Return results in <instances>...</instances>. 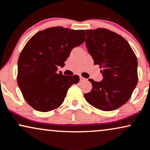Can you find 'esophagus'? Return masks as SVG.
<instances>
[{
  "label": "esophagus",
  "mask_w": 150,
  "mask_h": 150,
  "mask_svg": "<svg viewBox=\"0 0 150 150\" xmlns=\"http://www.w3.org/2000/svg\"><path fill=\"white\" fill-rule=\"evenodd\" d=\"M86 79L83 78V77H82V76L80 77V81H86Z\"/></svg>",
  "instance_id": "34e87169"
}]
</instances>
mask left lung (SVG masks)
<instances>
[{
	"mask_svg": "<svg viewBox=\"0 0 150 150\" xmlns=\"http://www.w3.org/2000/svg\"><path fill=\"white\" fill-rule=\"evenodd\" d=\"M86 44L98 64L103 81L93 79L91 92L84 94L86 101L98 110L113 111L127 103L138 83V60L127 40L109 29L86 30Z\"/></svg>",
	"mask_w": 150,
	"mask_h": 150,
	"instance_id": "1",
	"label": "left lung"
}]
</instances>
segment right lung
I'll return each mask as SVG.
<instances>
[{"label":"right lung","instance_id":"right-lung-1","mask_svg":"<svg viewBox=\"0 0 150 150\" xmlns=\"http://www.w3.org/2000/svg\"><path fill=\"white\" fill-rule=\"evenodd\" d=\"M84 30L50 27L33 35L17 62V84L24 100L34 110L50 112L64 102L68 89L79 81L78 75L57 71L74 47L84 42Z\"/></svg>","mask_w":150,"mask_h":150}]
</instances>
